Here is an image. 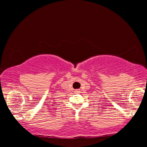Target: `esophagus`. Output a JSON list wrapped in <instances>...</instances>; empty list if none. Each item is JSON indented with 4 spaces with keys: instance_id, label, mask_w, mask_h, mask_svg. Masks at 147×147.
Returning <instances> with one entry per match:
<instances>
[{
    "instance_id": "esophagus-1",
    "label": "esophagus",
    "mask_w": 147,
    "mask_h": 147,
    "mask_svg": "<svg viewBox=\"0 0 147 147\" xmlns=\"http://www.w3.org/2000/svg\"><path fill=\"white\" fill-rule=\"evenodd\" d=\"M79 91H78V90H76V92H78Z\"/></svg>"
}]
</instances>
